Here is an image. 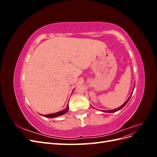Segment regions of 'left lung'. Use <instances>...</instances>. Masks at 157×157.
Segmentation results:
<instances>
[{
    "label": "left lung",
    "mask_w": 157,
    "mask_h": 157,
    "mask_svg": "<svg viewBox=\"0 0 157 157\" xmlns=\"http://www.w3.org/2000/svg\"><path fill=\"white\" fill-rule=\"evenodd\" d=\"M132 94H133V92L132 93V94L130 95V96L129 97V98H128L127 100H126V101L123 104V105H122L120 107H118V108H117V109H113V110H111V111H103V112H106V113H115V112H116V111H119V110H121V109H122L123 107H124L126 105V103L128 102V101H129V99H130V98H131V96H132Z\"/></svg>",
    "instance_id": "obj_1"
}]
</instances>
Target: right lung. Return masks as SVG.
<instances>
[{
    "instance_id": "add662e5",
    "label": "right lung",
    "mask_w": 157,
    "mask_h": 157,
    "mask_svg": "<svg viewBox=\"0 0 157 157\" xmlns=\"http://www.w3.org/2000/svg\"><path fill=\"white\" fill-rule=\"evenodd\" d=\"M69 110V105H67V107H66L63 110L59 111L58 113H52V114H49V115H42L43 117H48V118H54V117H59V116H61L64 115L66 113H67Z\"/></svg>"
}]
</instances>
